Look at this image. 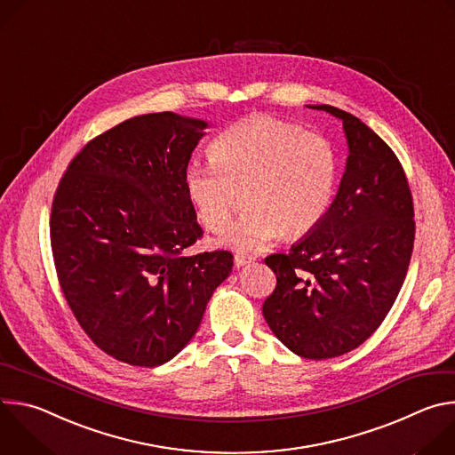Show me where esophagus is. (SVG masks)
<instances>
[{
	"label": "esophagus",
	"instance_id": "esophagus-1",
	"mask_svg": "<svg viewBox=\"0 0 455 455\" xmlns=\"http://www.w3.org/2000/svg\"><path fill=\"white\" fill-rule=\"evenodd\" d=\"M251 261H253V259H251L250 255H243V253H235V255H234V263H235L237 268L246 267V265L251 263Z\"/></svg>",
	"mask_w": 455,
	"mask_h": 455
}]
</instances>
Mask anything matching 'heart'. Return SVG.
Returning a JSON list of instances; mask_svg holds the SVG:
<instances>
[{
  "mask_svg": "<svg viewBox=\"0 0 455 455\" xmlns=\"http://www.w3.org/2000/svg\"><path fill=\"white\" fill-rule=\"evenodd\" d=\"M212 160L185 167L187 198L198 221L221 230L246 192L250 212L230 223L218 244L239 253L270 248L284 235L311 234L331 211L339 156L328 139L268 115L241 120L212 144Z\"/></svg>",
  "mask_w": 455,
  "mask_h": 455,
  "instance_id": "1",
  "label": "heart"
}]
</instances>
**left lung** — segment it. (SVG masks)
I'll list each match as a JSON object with an SVG mask.
<instances>
[{
	"label": "left lung",
	"instance_id": "obj_1",
	"mask_svg": "<svg viewBox=\"0 0 455 455\" xmlns=\"http://www.w3.org/2000/svg\"><path fill=\"white\" fill-rule=\"evenodd\" d=\"M307 108L342 122L349 155L326 220L265 259L277 286L263 315L290 351L323 360L356 349L391 311L411 263L414 207L400 160L369 125L335 106Z\"/></svg>",
	"mask_w": 455,
	"mask_h": 455
}]
</instances>
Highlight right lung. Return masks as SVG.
<instances>
[{
    "instance_id": "1",
    "label": "right lung",
    "mask_w": 455,
    "mask_h": 455,
    "mask_svg": "<svg viewBox=\"0 0 455 455\" xmlns=\"http://www.w3.org/2000/svg\"><path fill=\"white\" fill-rule=\"evenodd\" d=\"M207 127L172 111L133 116L84 146L57 187L50 237L62 293L120 362L174 358L232 272L230 251L181 253L204 234L183 174Z\"/></svg>"
}]
</instances>
